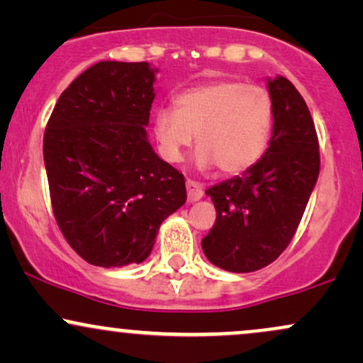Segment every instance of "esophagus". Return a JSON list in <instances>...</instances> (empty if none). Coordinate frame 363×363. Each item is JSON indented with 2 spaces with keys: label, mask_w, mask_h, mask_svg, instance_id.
Instances as JSON below:
<instances>
[{
  "label": "esophagus",
  "mask_w": 363,
  "mask_h": 363,
  "mask_svg": "<svg viewBox=\"0 0 363 363\" xmlns=\"http://www.w3.org/2000/svg\"><path fill=\"white\" fill-rule=\"evenodd\" d=\"M186 187H187V201H189V203L199 201V199L203 198V194H205V191H203V186L199 184V182L191 181V179H187Z\"/></svg>",
  "instance_id": "34e87169"
}]
</instances>
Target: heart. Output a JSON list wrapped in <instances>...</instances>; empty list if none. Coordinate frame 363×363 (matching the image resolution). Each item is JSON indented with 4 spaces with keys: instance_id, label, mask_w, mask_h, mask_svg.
<instances>
[{
    "instance_id": "1",
    "label": "heart",
    "mask_w": 363,
    "mask_h": 363,
    "mask_svg": "<svg viewBox=\"0 0 363 363\" xmlns=\"http://www.w3.org/2000/svg\"><path fill=\"white\" fill-rule=\"evenodd\" d=\"M273 116L272 94L264 86L223 78L181 91L174 111L155 112L153 129L169 162L181 160L196 135L199 167L216 165L222 174H239L268 148Z\"/></svg>"
}]
</instances>
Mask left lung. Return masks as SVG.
Instances as JSON below:
<instances>
[{
    "mask_svg": "<svg viewBox=\"0 0 363 363\" xmlns=\"http://www.w3.org/2000/svg\"><path fill=\"white\" fill-rule=\"evenodd\" d=\"M273 99L269 148L242 176L206 189L216 220L201 240L218 268L249 273L289 247L319 176V141L306 101L285 77L268 80Z\"/></svg>",
    "mask_w": 363,
    "mask_h": 363,
    "instance_id": "left-lung-1",
    "label": "left lung"
}]
</instances>
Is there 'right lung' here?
I'll use <instances>...</instances> for the list:
<instances>
[{"instance_id":"add662e5","label":"right lung","mask_w":363,"mask_h":363,"mask_svg":"<svg viewBox=\"0 0 363 363\" xmlns=\"http://www.w3.org/2000/svg\"><path fill=\"white\" fill-rule=\"evenodd\" d=\"M148 62L101 61L57 99L44 133L52 213L94 266L145 261L158 227L186 203L184 176L153 152Z\"/></svg>"}]
</instances>
